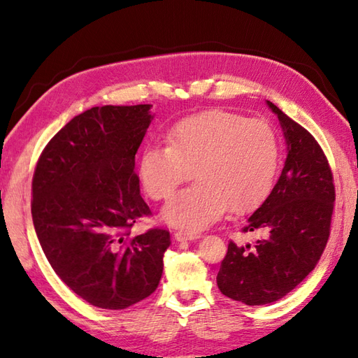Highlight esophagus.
Returning <instances> with one entry per match:
<instances>
[{
  "label": "esophagus",
  "instance_id": "1",
  "mask_svg": "<svg viewBox=\"0 0 358 358\" xmlns=\"http://www.w3.org/2000/svg\"><path fill=\"white\" fill-rule=\"evenodd\" d=\"M200 237V232H189V231H177L175 232V238L178 241L185 240H196Z\"/></svg>",
  "mask_w": 358,
  "mask_h": 358
}]
</instances>
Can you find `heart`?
<instances>
[{"label": "heart", "mask_w": 358, "mask_h": 358, "mask_svg": "<svg viewBox=\"0 0 358 358\" xmlns=\"http://www.w3.org/2000/svg\"><path fill=\"white\" fill-rule=\"evenodd\" d=\"M169 144H152L140 158V178L152 200H164L192 169L197 183L171 197L163 217L189 232L217 222L226 209L245 214L272 191L280 166V138L264 120L209 110L180 120Z\"/></svg>", "instance_id": "b5f03b06"}]
</instances>
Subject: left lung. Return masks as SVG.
Returning a JSON list of instances; mask_svg holds the SVG:
<instances>
[{
  "label": "left lung",
  "instance_id": "obj_1",
  "mask_svg": "<svg viewBox=\"0 0 358 358\" xmlns=\"http://www.w3.org/2000/svg\"><path fill=\"white\" fill-rule=\"evenodd\" d=\"M268 104L283 127L286 163L268 199L241 227L263 238L252 246L231 240L217 275L222 294L248 306L283 299L315 268L329 240L336 201L331 166L314 135Z\"/></svg>",
  "mask_w": 358,
  "mask_h": 358
}]
</instances>
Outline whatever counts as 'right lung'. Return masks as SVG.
Masks as SVG:
<instances>
[{
    "label": "right lung",
    "instance_id": "1",
    "mask_svg": "<svg viewBox=\"0 0 358 358\" xmlns=\"http://www.w3.org/2000/svg\"><path fill=\"white\" fill-rule=\"evenodd\" d=\"M150 104L101 106L52 136L32 178L36 237L57 275L92 306L120 310L155 291L169 231L131 234L152 212L140 195L135 154Z\"/></svg>",
    "mask_w": 358,
    "mask_h": 358
}]
</instances>
